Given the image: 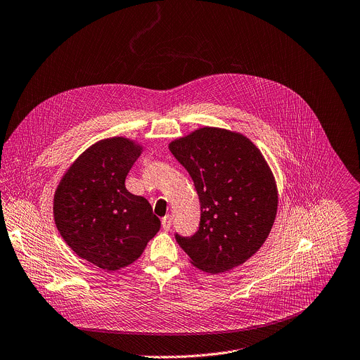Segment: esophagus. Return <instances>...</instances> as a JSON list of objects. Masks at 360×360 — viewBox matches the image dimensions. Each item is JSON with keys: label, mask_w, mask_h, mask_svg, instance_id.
I'll list each match as a JSON object with an SVG mask.
<instances>
[{"label": "esophagus", "mask_w": 360, "mask_h": 360, "mask_svg": "<svg viewBox=\"0 0 360 360\" xmlns=\"http://www.w3.org/2000/svg\"><path fill=\"white\" fill-rule=\"evenodd\" d=\"M162 226H163V229L165 231H170V228H172V217H165L163 219H162Z\"/></svg>", "instance_id": "1"}]
</instances>
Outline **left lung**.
Returning a JSON list of instances; mask_svg holds the SVG:
<instances>
[{
  "instance_id": "obj_1",
  "label": "left lung",
  "mask_w": 360,
  "mask_h": 360,
  "mask_svg": "<svg viewBox=\"0 0 360 360\" xmlns=\"http://www.w3.org/2000/svg\"><path fill=\"white\" fill-rule=\"evenodd\" d=\"M191 176L200 204V228L176 235L197 269L218 274L245 263L267 239L278 191L260 149L243 134L202 127L169 143Z\"/></svg>"
}]
</instances>
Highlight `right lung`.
<instances>
[{
	"instance_id": "obj_1",
	"label": "right lung",
	"mask_w": 360,
	"mask_h": 360,
	"mask_svg": "<svg viewBox=\"0 0 360 360\" xmlns=\"http://www.w3.org/2000/svg\"><path fill=\"white\" fill-rule=\"evenodd\" d=\"M142 152V143L125 136L101 139L76 158L55 190L60 236L79 257L107 271L136 262L160 229L149 201L125 187Z\"/></svg>"
}]
</instances>
